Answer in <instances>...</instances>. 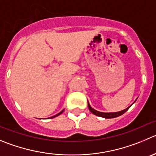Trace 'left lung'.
<instances>
[{
	"mask_svg": "<svg viewBox=\"0 0 156 156\" xmlns=\"http://www.w3.org/2000/svg\"><path fill=\"white\" fill-rule=\"evenodd\" d=\"M136 102V101H135ZM134 102V103H135ZM133 105V104H132ZM131 105V106H132ZM130 106H129L128 108H126V109H123V110L122 111H119V112H99V111H97L96 110V109H94L93 108L91 107V106L90 105V103H89L88 102V108L89 109H90V112H92V113H93L94 115H98V116H100V117H103V118H105V119H112V118H115V117H118L119 116V115H122L123 113H125L126 112L127 110H128L129 109Z\"/></svg>",
	"mask_w": 156,
	"mask_h": 156,
	"instance_id": "8db88e82",
	"label": "left lung"
}]
</instances>
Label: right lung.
I'll return each instance as SVG.
<instances>
[{
	"label": "right lung",
	"instance_id": "right-lung-1",
	"mask_svg": "<svg viewBox=\"0 0 156 156\" xmlns=\"http://www.w3.org/2000/svg\"><path fill=\"white\" fill-rule=\"evenodd\" d=\"M63 111H64V109H63V110H62V111H61V112H59V113H58V114H57V115H53V116L50 117V118H54V117H57V116H58V115H60V114H61V113H63Z\"/></svg>",
	"mask_w": 156,
	"mask_h": 156
}]
</instances>
